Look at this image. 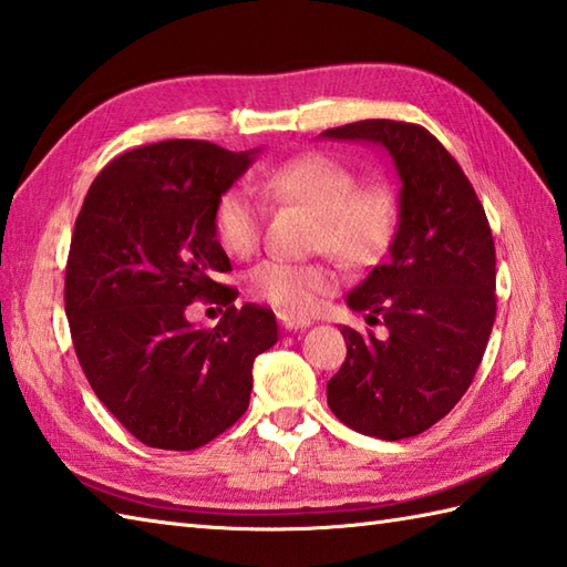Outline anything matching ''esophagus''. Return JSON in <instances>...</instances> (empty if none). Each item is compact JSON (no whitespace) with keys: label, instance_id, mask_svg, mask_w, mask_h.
Instances as JSON below:
<instances>
[{"label":"esophagus","instance_id":"34e87169","mask_svg":"<svg viewBox=\"0 0 567 567\" xmlns=\"http://www.w3.org/2000/svg\"><path fill=\"white\" fill-rule=\"evenodd\" d=\"M277 319H280V327L285 331H299V329H307L311 327L309 319H302V317H292V315H277Z\"/></svg>","mask_w":567,"mask_h":567}]
</instances>
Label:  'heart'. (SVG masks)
<instances>
[{
    "mask_svg": "<svg viewBox=\"0 0 567 567\" xmlns=\"http://www.w3.org/2000/svg\"><path fill=\"white\" fill-rule=\"evenodd\" d=\"M252 189L275 204L315 216L311 248L327 250L348 268L372 265L394 234V197L380 183L355 185L351 167L321 153H302L252 179ZM262 212L246 189L231 187L214 204V234L226 252L246 258L260 244ZM336 287L321 260H262L248 272V292L285 315H309Z\"/></svg>",
    "mask_w": 567,
    "mask_h": 567,
    "instance_id": "obj_1",
    "label": "heart"
}]
</instances>
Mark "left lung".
I'll return each mask as SVG.
<instances>
[{
  "label": "left lung",
  "instance_id": "1",
  "mask_svg": "<svg viewBox=\"0 0 567 567\" xmlns=\"http://www.w3.org/2000/svg\"><path fill=\"white\" fill-rule=\"evenodd\" d=\"M321 136L382 146L402 179L388 258L348 295L388 339L343 327L348 353L327 400L365 436H419L461 402L483 363L497 317L492 228L463 167L424 126L365 118Z\"/></svg>",
  "mask_w": 567,
  "mask_h": 567
}]
</instances>
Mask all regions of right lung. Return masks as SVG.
<instances>
[{
	"instance_id": "right-lung-1",
	"label": "right lung",
	"mask_w": 567,
	"mask_h": 567,
	"mask_svg": "<svg viewBox=\"0 0 567 567\" xmlns=\"http://www.w3.org/2000/svg\"><path fill=\"white\" fill-rule=\"evenodd\" d=\"M258 151L161 141L118 155L94 177L75 219L65 315L84 378L131 436L195 451L244 416L252 360L277 341L275 315L234 307L216 282L231 262L214 234V204ZM227 307L214 330L184 311Z\"/></svg>"
}]
</instances>
